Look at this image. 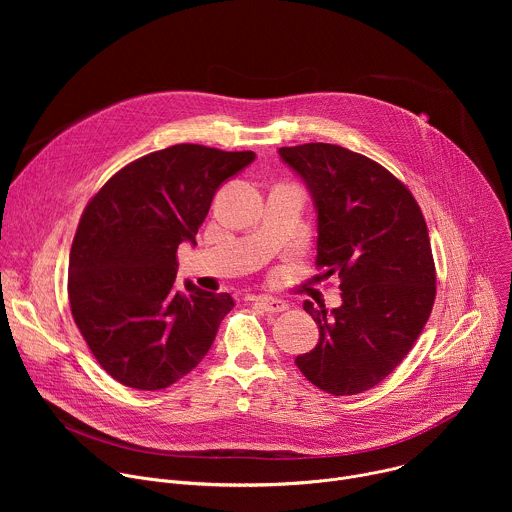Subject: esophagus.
Segmentation results:
<instances>
[{"label": "esophagus", "instance_id": "1", "mask_svg": "<svg viewBox=\"0 0 512 512\" xmlns=\"http://www.w3.org/2000/svg\"><path fill=\"white\" fill-rule=\"evenodd\" d=\"M255 304H257L263 312H267V314H279V312H285V310L289 308L283 300L271 298V296H259V298H255Z\"/></svg>", "mask_w": 512, "mask_h": 512}]
</instances>
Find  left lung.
<instances>
[{
    "label": "left lung",
    "mask_w": 512,
    "mask_h": 512,
    "mask_svg": "<svg viewBox=\"0 0 512 512\" xmlns=\"http://www.w3.org/2000/svg\"><path fill=\"white\" fill-rule=\"evenodd\" d=\"M318 212L316 265L340 279L342 306L304 302L320 328L296 358L330 395H356L389 377L429 320L435 265L425 218L407 186L381 164L332 143L279 148Z\"/></svg>",
    "instance_id": "obj_1"
}]
</instances>
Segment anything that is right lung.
Here are the masks:
<instances>
[{"mask_svg":"<svg viewBox=\"0 0 512 512\" xmlns=\"http://www.w3.org/2000/svg\"><path fill=\"white\" fill-rule=\"evenodd\" d=\"M253 160L178 143L121 168L87 204L68 259V300L93 356L121 385L166 389L210 350L235 302L192 281L176 289V251L196 245L216 190Z\"/></svg>","mask_w":512,"mask_h":512,"instance_id":"right-lung-1","label":"right lung"}]
</instances>
